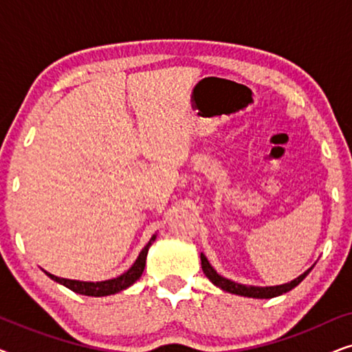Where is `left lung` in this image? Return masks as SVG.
Here are the masks:
<instances>
[{
    "label": "left lung",
    "instance_id": "obj_1",
    "mask_svg": "<svg viewBox=\"0 0 352 352\" xmlns=\"http://www.w3.org/2000/svg\"><path fill=\"white\" fill-rule=\"evenodd\" d=\"M200 259H201V269H204L205 276L208 277L216 287H219L221 290L234 293V295H240V296L261 298V300L263 298L280 296V295H283V293L293 290L296 285H300V283L302 282V278H305L312 269V267L307 269L306 272H302L300 277H296L295 280H292L290 283H283V285H276V287H253V285H242V283L232 282V280H229V278L219 276V274L213 269V266L208 263V259H206L204 253L200 254Z\"/></svg>",
    "mask_w": 352,
    "mask_h": 352
}]
</instances>
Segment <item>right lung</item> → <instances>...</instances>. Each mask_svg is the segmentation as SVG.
Listing matches in <instances>:
<instances>
[{
	"label": "right lung",
	"mask_w": 352,
	"mask_h": 352,
	"mask_svg": "<svg viewBox=\"0 0 352 352\" xmlns=\"http://www.w3.org/2000/svg\"><path fill=\"white\" fill-rule=\"evenodd\" d=\"M157 234L152 235V239L148 240V243L142 248V252L139 253V256L131 267L128 269L126 272H123L122 276L110 278V280H102V282H81V280H70V278H62L57 276H52V274L46 272L47 277H51L52 280L60 283L67 288H70L72 292L80 293V295H86V296H107V295H115V293L124 290V288L131 287L134 282L138 280L139 277L142 276L144 267H146V259H147V253L151 245L155 242Z\"/></svg>",
	"instance_id": "obj_1"
}]
</instances>
